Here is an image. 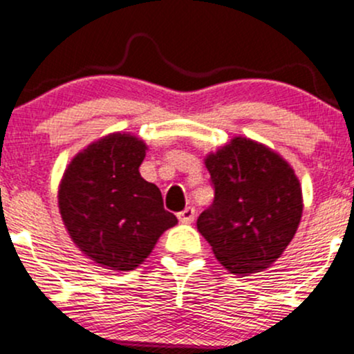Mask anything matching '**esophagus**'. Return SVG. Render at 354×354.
<instances>
[{"mask_svg": "<svg viewBox=\"0 0 354 354\" xmlns=\"http://www.w3.org/2000/svg\"><path fill=\"white\" fill-rule=\"evenodd\" d=\"M178 218H180L181 223H186V225L193 223V221H195V208H192V207L185 208L183 212L178 213Z\"/></svg>", "mask_w": 354, "mask_h": 354, "instance_id": "obj_1", "label": "esophagus"}]
</instances>
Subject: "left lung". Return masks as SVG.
Here are the masks:
<instances>
[{"label":"left lung","instance_id":"1","mask_svg":"<svg viewBox=\"0 0 354 354\" xmlns=\"http://www.w3.org/2000/svg\"><path fill=\"white\" fill-rule=\"evenodd\" d=\"M205 166L215 200L198 216V232L230 274L269 269L301 223L304 201L292 166L269 146L243 136L207 154Z\"/></svg>","mask_w":354,"mask_h":354}]
</instances>
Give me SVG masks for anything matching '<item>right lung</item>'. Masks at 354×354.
I'll list each match as a JSON object with an SVG mask.
<instances>
[{
    "instance_id": "obj_1",
    "label": "right lung",
    "mask_w": 354,
    "mask_h": 354,
    "mask_svg": "<svg viewBox=\"0 0 354 354\" xmlns=\"http://www.w3.org/2000/svg\"><path fill=\"white\" fill-rule=\"evenodd\" d=\"M147 146L131 133H112L77 153L58 185V209L70 239L109 270H134L159 236L178 223L156 185L139 173Z\"/></svg>"
}]
</instances>
